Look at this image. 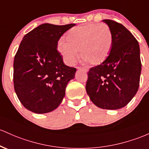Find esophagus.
Listing matches in <instances>:
<instances>
[{
  "instance_id": "34e87169",
  "label": "esophagus",
  "mask_w": 149,
  "mask_h": 149,
  "mask_svg": "<svg viewBox=\"0 0 149 149\" xmlns=\"http://www.w3.org/2000/svg\"><path fill=\"white\" fill-rule=\"evenodd\" d=\"M78 70H82V71H84L86 72L88 71V68H86V67H78Z\"/></svg>"
}]
</instances>
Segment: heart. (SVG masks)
I'll list each match as a JSON object with an SVG mask.
<instances>
[{"label": "heart", "mask_w": 149, "mask_h": 149, "mask_svg": "<svg viewBox=\"0 0 149 149\" xmlns=\"http://www.w3.org/2000/svg\"><path fill=\"white\" fill-rule=\"evenodd\" d=\"M67 42L60 40L58 52L65 63L73 65L78 58L93 65L105 61L112 46V34L105 24H88L71 28L66 35Z\"/></svg>", "instance_id": "1"}]
</instances>
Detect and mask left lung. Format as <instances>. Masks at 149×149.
<instances>
[{
	"label": "left lung",
	"instance_id": "1",
	"mask_svg": "<svg viewBox=\"0 0 149 149\" xmlns=\"http://www.w3.org/2000/svg\"><path fill=\"white\" fill-rule=\"evenodd\" d=\"M102 21L112 32V49L105 61L90 69L86 89L100 108L117 109L127 105L138 91L141 71L139 45L122 24Z\"/></svg>",
	"mask_w": 149,
	"mask_h": 149
}]
</instances>
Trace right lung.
<instances>
[{
  "instance_id": "1",
  "label": "right lung",
  "mask_w": 149,
  "mask_h": 149,
  "mask_svg": "<svg viewBox=\"0 0 149 149\" xmlns=\"http://www.w3.org/2000/svg\"><path fill=\"white\" fill-rule=\"evenodd\" d=\"M75 25L45 23L24 36L14 58L13 82L19 100L28 110L45 114L61 103L76 69L64 64L57 45Z\"/></svg>"
}]
</instances>
